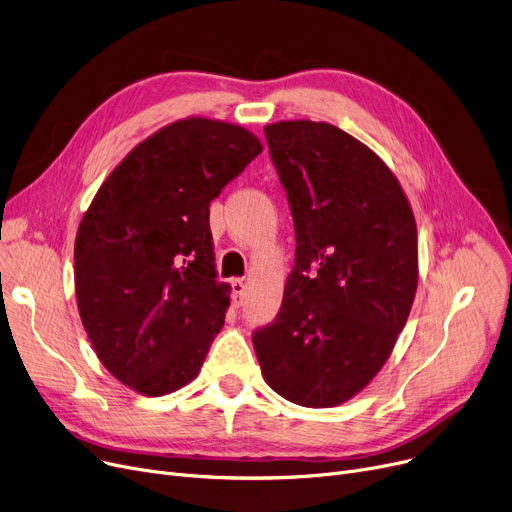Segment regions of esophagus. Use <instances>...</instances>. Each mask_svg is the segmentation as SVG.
I'll return each mask as SVG.
<instances>
[{"label":"esophagus","mask_w":512,"mask_h":512,"mask_svg":"<svg viewBox=\"0 0 512 512\" xmlns=\"http://www.w3.org/2000/svg\"><path fill=\"white\" fill-rule=\"evenodd\" d=\"M231 287H233V306H241L243 296H246V281L233 279Z\"/></svg>","instance_id":"obj_1"}]
</instances>
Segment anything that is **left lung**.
I'll return each mask as SVG.
<instances>
[{
	"label": "left lung",
	"instance_id": "8db88e82",
	"mask_svg": "<svg viewBox=\"0 0 512 512\" xmlns=\"http://www.w3.org/2000/svg\"><path fill=\"white\" fill-rule=\"evenodd\" d=\"M296 227L277 319L254 333L262 377L285 400L331 408L381 371L419 283L417 223L396 175L329 123L264 127Z\"/></svg>",
	"mask_w": 512,
	"mask_h": 512
}]
</instances>
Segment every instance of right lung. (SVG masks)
Wrapping results in <instances>:
<instances>
[{
    "label": "right lung",
    "instance_id": "add662e5",
    "mask_svg": "<svg viewBox=\"0 0 512 512\" xmlns=\"http://www.w3.org/2000/svg\"><path fill=\"white\" fill-rule=\"evenodd\" d=\"M260 152L241 125L175 120L118 162L81 218V321L133 392L166 396L198 377L231 304V285L216 281L210 202Z\"/></svg>",
    "mask_w": 512,
    "mask_h": 512
}]
</instances>
